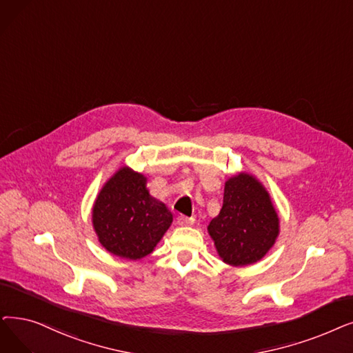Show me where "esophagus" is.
I'll return each instance as SVG.
<instances>
[{"mask_svg":"<svg viewBox=\"0 0 353 353\" xmlns=\"http://www.w3.org/2000/svg\"><path fill=\"white\" fill-rule=\"evenodd\" d=\"M177 223L180 226H190L194 223V219L193 218H188V216H183V214H180V216L177 218Z\"/></svg>","mask_w":353,"mask_h":353,"instance_id":"obj_1","label":"esophagus"}]
</instances>
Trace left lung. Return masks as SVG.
<instances>
[{
	"label": "left lung",
	"instance_id": "8db88e82",
	"mask_svg": "<svg viewBox=\"0 0 353 353\" xmlns=\"http://www.w3.org/2000/svg\"><path fill=\"white\" fill-rule=\"evenodd\" d=\"M208 232L223 263L243 267L271 250L280 219L267 189L254 176L239 173L225 183L222 209L210 221Z\"/></svg>",
	"mask_w": 353,
	"mask_h": 353
}]
</instances>
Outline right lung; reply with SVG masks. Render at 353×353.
Here are the masks:
<instances>
[{
    "instance_id": "1",
    "label": "right lung",
    "mask_w": 353,
    "mask_h": 353,
    "mask_svg": "<svg viewBox=\"0 0 353 353\" xmlns=\"http://www.w3.org/2000/svg\"><path fill=\"white\" fill-rule=\"evenodd\" d=\"M172 222V212L150 194L147 177L130 167H121L105 183L92 209L102 247L125 259L151 254Z\"/></svg>"
}]
</instances>
